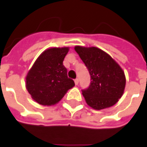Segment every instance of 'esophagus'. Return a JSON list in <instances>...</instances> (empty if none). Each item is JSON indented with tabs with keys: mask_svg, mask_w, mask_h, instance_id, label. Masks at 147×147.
Wrapping results in <instances>:
<instances>
[{
	"mask_svg": "<svg viewBox=\"0 0 147 147\" xmlns=\"http://www.w3.org/2000/svg\"><path fill=\"white\" fill-rule=\"evenodd\" d=\"M75 83H76V85H78V84H79V79H76V80H75Z\"/></svg>",
	"mask_w": 147,
	"mask_h": 147,
	"instance_id": "obj_1",
	"label": "esophagus"
}]
</instances>
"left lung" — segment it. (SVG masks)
<instances>
[{
    "label": "left lung",
    "instance_id": "left-lung-1",
    "mask_svg": "<svg viewBox=\"0 0 147 147\" xmlns=\"http://www.w3.org/2000/svg\"><path fill=\"white\" fill-rule=\"evenodd\" d=\"M75 50L90 75L88 88L82 90L87 105L100 110L115 105L123 94L126 79L120 65L97 47L76 46Z\"/></svg>",
    "mask_w": 147,
    "mask_h": 147
}]
</instances>
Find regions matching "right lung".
I'll return each mask as SVG.
<instances>
[{
  "label": "right lung",
  "mask_w": 147,
  "mask_h": 147,
  "mask_svg": "<svg viewBox=\"0 0 147 147\" xmlns=\"http://www.w3.org/2000/svg\"><path fill=\"white\" fill-rule=\"evenodd\" d=\"M68 50V47L49 49L39 56L28 71L26 87L38 104L55 105L75 86L63 64Z\"/></svg>",
  "instance_id": "right-lung-1"
}]
</instances>
